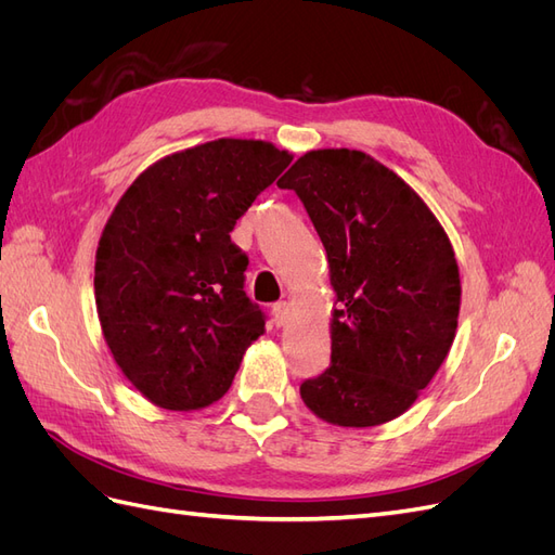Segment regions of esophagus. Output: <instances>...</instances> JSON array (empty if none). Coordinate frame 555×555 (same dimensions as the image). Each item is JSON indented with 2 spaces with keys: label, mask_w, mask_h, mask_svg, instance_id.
<instances>
[{
  "label": "esophagus",
  "mask_w": 555,
  "mask_h": 555,
  "mask_svg": "<svg viewBox=\"0 0 555 555\" xmlns=\"http://www.w3.org/2000/svg\"><path fill=\"white\" fill-rule=\"evenodd\" d=\"M287 317H289V304H284V300H278V304H273V322L278 326L287 324Z\"/></svg>",
  "instance_id": "34e87169"
}]
</instances>
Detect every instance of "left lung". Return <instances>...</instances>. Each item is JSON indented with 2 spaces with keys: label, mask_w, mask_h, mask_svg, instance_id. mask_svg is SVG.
<instances>
[{
  "label": "left lung",
  "mask_w": 555,
  "mask_h": 555,
  "mask_svg": "<svg viewBox=\"0 0 555 555\" xmlns=\"http://www.w3.org/2000/svg\"><path fill=\"white\" fill-rule=\"evenodd\" d=\"M324 243L335 304L331 365L300 384L328 424L400 416L447 359L461 310L453 247L410 184L361 150H312L280 182Z\"/></svg>",
  "instance_id": "obj_1"
}]
</instances>
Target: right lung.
<instances>
[{"instance_id": "1", "label": "right lung", "mask_w": 555, "mask_h": 555, "mask_svg": "<svg viewBox=\"0 0 555 555\" xmlns=\"http://www.w3.org/2000/svg\"><path fill=\"white\" fill-rule=\"evenodd\" d=\"M289 162L273 143L217 139L155 162L117 201L96 247V312L115 363L155 405H212L263 333L229 233Z\"/></svg>"}]
</instances>
